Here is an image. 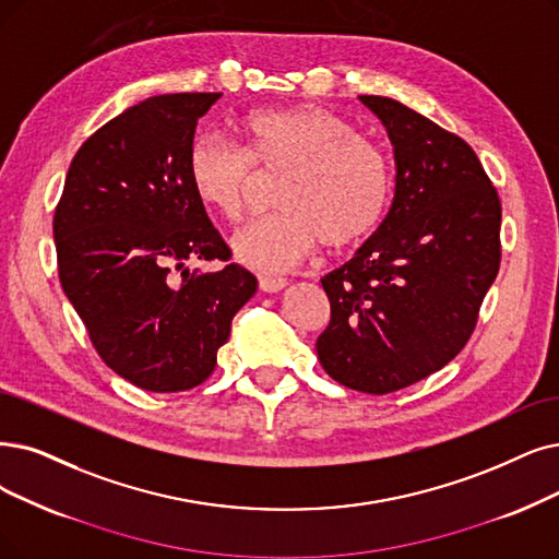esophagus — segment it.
Instances as JSON below:
<instances>
[{"label":"esophagus","mask_w":559,"mask_h":559,"mask_svg":"<svg viewBox=\"0 0 559 559\" xmlns=\"http://www.w3.org/2000/svg\"><path fill=\"white\" fill-rule=\"evenodd\" d=\"M286 286L284 277H259V288L263 294H277Z\"/></svg>","instance_id":"34e87169"}]
</instances>
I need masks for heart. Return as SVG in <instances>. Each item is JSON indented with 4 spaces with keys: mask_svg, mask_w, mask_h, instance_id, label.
<instances>
[{
    "mask_svg": "<svg viewBox=\"0 0 559 559\" xmlns=\"http://www.w3.org/2000/svg\"><path fill=\"white\" fill-rule=\"evenodd\" d=\"M245 151L217 135H199L188 155L190 183L211 213L238 219L257 171L284 176L280 213L259 217L231 238L234 257L259 273H284L317 245L344 250L371 236L392 199L385 153L357 128L314 105L257 109L240 121Z\"/></svg>",
    "mask_w": 559,
    "mask_h": 559,
    "instance_id": "b5f03b06",
    "label": "heart"
}]
</instances>
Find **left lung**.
Segmentation results:
<instances>
[{
	"instance_id": "obj_1",
	"label": "left lung",
	"mask_w": 559,
	"mask_h": 559,
	"mask_svg": "<svg viewBox=\"0 0 559 559\" xmlns=\"http://www.w3.org/2000/svg\"><path fill=\"white\" fill-rule=\"evenodd\" d=\"M388 130L394 199L350 261L321 284V367L344 388L388 394L442 369L471 340L500 267L502 206L461 138L385 96H360Z\"/></svg>"
}]
</instances>
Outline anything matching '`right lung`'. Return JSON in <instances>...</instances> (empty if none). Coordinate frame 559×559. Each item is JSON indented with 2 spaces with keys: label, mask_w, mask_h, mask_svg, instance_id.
Listing matches in <instances>:
<instances>
[{
  "label": "right lung",
  "mask_w": 559,
  "mask_h": 559,
  "mask_svg": "<svg viewBox=\"0 0 559 559\" xmlns=\"http://www.w3.org/2000/svg\"><path fill=\"white\" fill-rule=\"evenodd\" d=\"M222 94H165L88 138L55 211L59 282L103 362L146 392L202 385L257 277L227 261L188 171L197 121Z\"/></svg>",
  "instance_id": "1"
}]
</instances>
